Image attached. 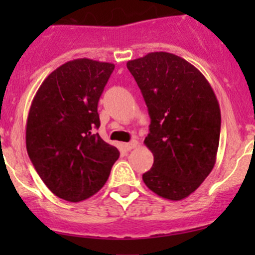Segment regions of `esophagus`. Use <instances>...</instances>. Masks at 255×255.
I'll use <instances>...</instances> for the list:
<instances>
[{
    "label": "esophagus",
    "instance_id": "esophagus-1",
    "mask_svg": "<svg viewBox=\"0 0 255 255\" xmlns=\"http://www.w3.org/2000/svg\"><path fill=\"white\" fill-rule=\"evenodd\" d=\"M138 146V142L137 140H132V142H129V143H126L125 144V149L126 150H132V149H134V148H137Z\"/></svg>",
    "mask_w": 255,
    "mask_h": 255
}]
</instances>
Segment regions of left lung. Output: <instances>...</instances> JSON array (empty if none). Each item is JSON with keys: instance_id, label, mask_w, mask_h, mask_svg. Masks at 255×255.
<instances>
[{"instance_id": "1", "label": "left lung", "mask_w": 255, "mask_h": 255, "mask_svg": "<svg viewBox=\"0 0 255 255\" xmlns=\"http://www.w3.org/2000/svg\"><path fill=\"white\" fill-rule=\"evenodd\" d=\"M148 107L144 144L154 155L143 174L149 189L179 201L212 171L221 132V111L208 81L194 65L171 53L154 51L127 63Z\"/></svg>"}]
</instances>
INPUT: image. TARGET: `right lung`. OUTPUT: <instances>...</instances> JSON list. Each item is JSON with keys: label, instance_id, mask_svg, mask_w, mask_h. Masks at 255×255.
I'll use <instances>...</instances> for the list:
<instances>
[{"label": "right lung", "instance_id": "1", "mask_svg": "<svg viewBox=\"0 0 255 255\" xmlns=\"http://www.w3.org/2000/svg\"><path fill=\"white\" fill-rule=\"evenodd\" d=\"M111 63L75 59L54 70L38 89L27 120L25 144L33 166L60 199L79 202L96 194L120 156L99 133V100Z\"/></svg>", "mask_w": 255, "mask_h": 255}]
</instances>
